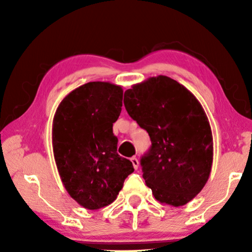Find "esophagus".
I'll use <instances>...</instances> for the list:
<instances>
[{
	"mask_svg": "<svg viewBox=\"0 0 252 252\" xmlns=\"http://www.w3.org/2000/svg\"><path fill=\"white\" fill-rule=\"evenodd\" d=\"M130 161H132L133 167L135 168V170H137V167H139V159H137L136 157H132L130 158Z\"/></svg>",
	"mask_w": 252,
	"mask_h": 252,
	"instance_id": "34e87169",
	"label": "esophagus"
}]
</instances>
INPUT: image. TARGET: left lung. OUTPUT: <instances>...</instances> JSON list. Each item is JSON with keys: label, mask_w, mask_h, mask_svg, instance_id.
<instances>
[{"label": "left lung", "mask_w": 252, "mask_h": 252, "mask_svg": "<svg viewBox=\"0 0 252 252\" xmlns=\"http://www.w3.org/2000/svg\"><path fill=\"white\" fill-rule=\"evenodd\" d=\"M124 104L150 136L141 166L155 198L187 204L209 180L213 160L211 127L201 103L185 86L158 75L127 89Z\"/></svg>", "instance_id": "obj_1"}]
</instances>
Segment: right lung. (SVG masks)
Wrapping results in <instances>:
<instances>
[{"label":"right lung","mask_w":252,"mask_h":252,"mask_svg":"<svg viewBox=\"0 0 252 252\" xmlns=\"http://www.w3.org/2000/svg\"><path fill=\"white\" fill-rule=\"evenodd\" d=\"M123 88L104 81L75 88L60 103L53 122V149L68 195L88 210L111 204L134 172L117 154L112 132L123 106Z\"/></svg>","instance_id":"right-lung-1"}]
</instances>
